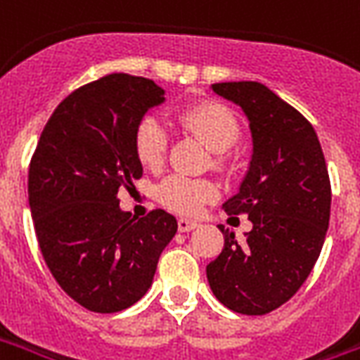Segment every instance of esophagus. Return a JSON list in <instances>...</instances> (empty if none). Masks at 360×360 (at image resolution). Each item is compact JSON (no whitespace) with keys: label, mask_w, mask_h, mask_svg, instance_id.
Returning a JSON list of instances; mask_svg holds the SVG:
<instances>
[{"label":"esophagus","mask_w":360,"mask_h":360,"mask_svg":"<svg viewBox=\"0 0 360 360\" xmlns=\"http://www.w3.org/2000/svg\"><path fill=\"white\" fill-rule=\"evenodd\" d=\"M177 227H179L181 233H188V231H194V229L198 227V221L187 219V217H181V219L177 221Z\"/></svg>","instance_id":"1"}]
</instances>
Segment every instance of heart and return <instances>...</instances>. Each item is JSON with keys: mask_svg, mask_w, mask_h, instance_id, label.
I'll list each match as a JSON object with an SVG mask.
<instances>
[{"mask_svg": "<svg viewBox=\"0 0 360 360\" xmlns=\"http://www.w3.org/2000/svg\"><path fill=\"white\" fill-rule=\"evenodd\" d=\"M181 122L196 133L202 143L214 153H223L236 143L240 135L238 120L227 106L219 103H202L187 108ZM135 154L145 167L158 169L164 164L167 148V131L164 124L154 116H146L135 129ZM160 202L173 212L185 215L198 214L204 204L217 198V187L212 181L188 177V175H169L158 187Z\"/></svg>", "mask_w": 360, "mask_h": 360, "instance_id": "heart-1", "label": "heart"}]
</instances>
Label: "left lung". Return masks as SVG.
I'll return each instance as SVG.
<instances>
[{
	"instance_id": "left-lung-1",
	"label": "left lung",
	"mask_w": 360,
	"mask_h": 360,
	"mask_svg": "<svg viewBox=\"0 0 360 360\" xmlns=\"http://www.w3.org/2000/svg\"><path fill=\"white\" fill-rule=\"evenodd\" d=\"M250 122L252 160L238 193L223 210L248 214L252 231L238 242L221 227L225 246L206 267L214 295L242 315H265L302 288L315 267L330 221L328 169L315 129L259 82L214 84Z\"/></svg>"
}]
</instances>
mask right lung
<instances>
[{"instance_id":"right-lung-1","label":"right lung","mask_w":360,"mask_h":360,"mask_svg":"<svg viewBox=\"0 0 360 360\" xmlns=\"http://www.w3.org/2000/svg\"><path fill=\"white\" fill-rule=\"evenodd\" d=\"M153 79L110 74L79 87L45 124L28 172L39 250L58 286L93 313L131 307L153 284L177 219H135L118 191L143 175L135 129L166 101Z\"/></svg>"}]
</instances>
